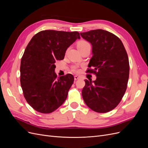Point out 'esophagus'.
Listing matches in <instances>:
<instances>
[{
    "mask_svg": "<svg viewBox=\"0 0 148 148\" xmlns=\"http://www.w3.org/2000/svg\"><path fill=\"white\" fill-rule=\"evenodd\" d=\"M79 78H80V77H79V76H75V77H74V79H75V80L79 79Z\"/></svg>",
    "mask_w": 148,
    "mask_h": 148,
    "instance_id": "1",
    "label": "esophagus"
}]
</instances>
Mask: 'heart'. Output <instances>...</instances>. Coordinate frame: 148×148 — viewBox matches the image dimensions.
Instances as JSON below:
<instances>
[{
  "label": "heart",
  "mask_w": 148,
  "mask_h": 148,
  "mask_svg": "<svg viewBox=\"0 0 148 148\" xmlns=\"http://www.w3.org/2000/svg\"><path fill=\"white\" fill-rule=\"evenodd\" d=\"M87 46H90V45H89V44L87 41H84V40H81V41H79L77 42V47L78 49H82V48H83L84 47H86ZM73 70L75 71H77V67H73Z\"/></svg>",
  "instance_id": "heart-1"
}]
</instances>
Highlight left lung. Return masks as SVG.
<instances>
[{
    "mask_svg": "<svg viewBox=\"0 0 148 148\" xmlns=\"http://www.w3.org/2000/svg\"><path fill=\"white\" fill-rule=\"evenodd\" d=\"M92 44V57L86 72L96 76L95 81L85 79L82 96L92 110L106 113L118 106L125 95L129 78L130 65L126 50L115 34L103 29L80 33Z\"/></svg>",
    "mask_w": 148,
    "mask_h": 148,
    "instance_id": "8db88e82",
    "label": "left lung"
}]
</instances>
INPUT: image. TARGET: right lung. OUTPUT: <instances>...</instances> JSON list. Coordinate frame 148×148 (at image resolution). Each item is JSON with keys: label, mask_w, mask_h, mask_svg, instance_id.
I'll use <instances>...</instances> for the list:
<instances>
[{"label": "right lung", "mask_w": 148, "mask_h": 148, "mask_svg": "<svg viewBox=\"0 0 148 148\" xmlns=\"http://www.w3.org/2000/svg\"><path fill=\"white\" fill-rule=\"evenodd\" d=\"M79 38L77 31L44 30L26 46L21 60L20 83L26 101L35 110L51 113L66 100L74 77L67 74L57 78L55 63L64 59L66 49Z\"/></svg>", "instance_id": "obj_1"}]
</instances>
